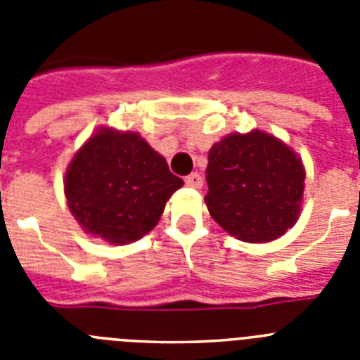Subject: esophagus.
<instances>
[{
	"label": "esophagus",
	"instance_id": "1",
	"mask_svg": "<svg viewBox=\"0 0 360 360\" xmlns=\"http://www.w3.org/2000/svg\"><path fill=\"white\" fill-rule=\"evenodd\" d=\"M184 182H186V186L195 187V189H200V187H202V184H203V180H202V176H200L198 173H191V174H187L186 178H184Z\"/></svg>",
	"mask_w": 360,
	"mask_h": 360
}]
</instances>
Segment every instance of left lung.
I'll list each match as a JSON object with an SVG mask.
<instances>
[{
	"mask_svg": "<svg viewBox=\"0 0 360 360\" xmlns=\"http://www.w3.org/2000/svg\"><path fill=\"white\" fill-rule=\"evenodd\" d=\"M205 205L219 227L247 243H266L297 221L304 167L297 153L259 129L231 133L209 149Z\"/></svg>",
	"mask_w": 360,
	"mask_h": 360,
	"instance_id": "1",
	"label": "left lung"
}]
</instances>
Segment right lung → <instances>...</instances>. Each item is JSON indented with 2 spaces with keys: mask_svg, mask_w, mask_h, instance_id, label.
Segmentation results:
<instances>
[{
  "mask_svg": "<svg viewBox=\"0 0 360 360\" xmlns=\"http://www.w3.org/2000/svg\"><path fill=\"white\" fill-rule=\"evenodd\" d=\"M184 186L139 133L101 128L70 162L68 209L88 234L113 245L141 240Z\"/></svg>",
  "mask_w": 360,
  "mask_h": 360,
  "instance_id": "1",
  "label": "right lung"
}]
</instances>
